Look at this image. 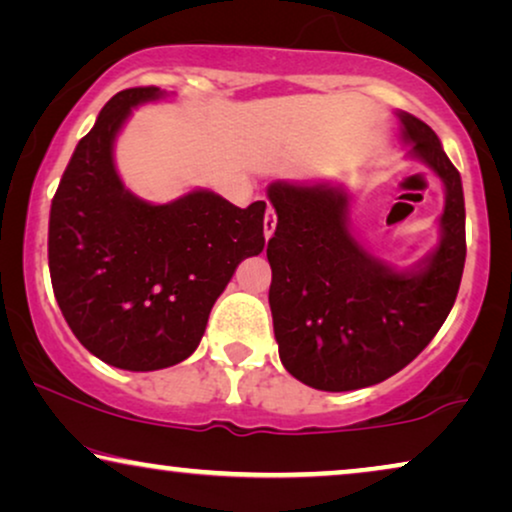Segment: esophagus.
<instances>
[{
  "mask_svg": "<svg viewBox=\"0 0 512 512\" xmlns=\"http://www.w3.org/2000/svg\"><path fill=\"white\" fill-rule=\"evenodd\" d=\"M275 226H277L275 209L268 207V209H265V219H263V233H265V240H270L272 233H275Z\"/></svg>",
  "mask_w": 512,
  "mask_h": 512,
  "instance_id": "obj_1",
  "label": "esophagus"
}]
</instances>
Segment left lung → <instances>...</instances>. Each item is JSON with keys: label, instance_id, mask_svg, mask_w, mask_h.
Returning a JSON list of instances; mask_svg holds the SVG:
<instances>
[{"label": "left lung", "instance_id": "left-lung-1", "mask_svg": "<svg viewBox=\"0 0 512 512\" xmlns=\"http://www.w3.org/2000/svg\"><path fill=\"white\" fill-rule=\"evenodd\" d=\"M410 156L445 186L440 244L410 270L370 254L349 230V195L317 184L268 186L270 310L284 368L307 387L352 391L396 375L433 340L457 300L466 261L464 188L436 132L401 111Z\"/></svg>", "mask_w": 512, "mask_h": 512}]
</instances>
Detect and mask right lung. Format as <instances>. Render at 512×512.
<instances>
[{
    "mask_svg": "<svg viewBox=\"0 0 512 512\" xmlns=\"http://www.w3.org/2000/svg\"><path fill=\"white\" fill-rule=\"evenodd\" d=\"M156 86L111 97L53 195L48 268L62 317L109 366L160 370L200 345L209 312L244 258L263 251L265 202L235 207L212 191L151 205L123 186L114 142Z\"/></svg>",
    "mask_w": 512,
    "mask_h": 512,
    "instance_id": "add662e5",
    "label": "right lung"
}]
</instances>
